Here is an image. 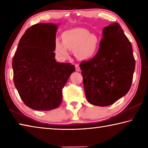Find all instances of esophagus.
Wrapping results in <instances>:
<instances>
[{"label":"esophagus","mask_w":148,"mask_h":148,"mask_svg":"<svg viewBox=\"0 0 148 148\" xmlns=\"http://www.w3.org/2000/svg\"><path fill=\"white\" fill-rule=\"evenodd\" d=\"M75 68H76V71H80V67L78 64H75Z\"/></svg>","instance_id":"34e87169"}]
</instances>
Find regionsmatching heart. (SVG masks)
Here are the masks:
<instances>
[{"mask_svg": "<svg viewBox=\"0 0 148 148\" xmlns=\"http://www.w3.org/2000/svg\"><path fill=\"white\" fill-rule=\"evenodd\" d=\"M62 40L56 39V51L62 59L69 56V50L74 51L75 57L80 60L91 58L96 53L99 45L97 35L90 34L88 30L76 28L64 32Z\"/></svg>", "mask_w": 148, "mask_h": 148, "instance_id": "1", "label": "heart"}]
</instances>
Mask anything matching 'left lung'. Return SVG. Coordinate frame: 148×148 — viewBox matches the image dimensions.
<instances>
[{
	"label": "left lung",
	"mask_w": 148,
	"mask_h": 148,
	"mask_svg": "<svg viewBox=\"0 0 148 148\" xmlns=\"http://www.w3.org/2000/svg\"><path fill=\"white\" fill-rule=\"evenodd\" d=\"M98 52L80 63L86 98L99 106L114 104L131 88L135 69L131 43L120 25L104 27Z\"/></svg>",
	"instance_id": "left-lung-1"
}]
</instances>
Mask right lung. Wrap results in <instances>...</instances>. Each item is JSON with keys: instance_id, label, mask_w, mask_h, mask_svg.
<instances>
[{"instance_id": "1", "label": "right lung", "mask_w": 148, "mask_h": 148, "mask_svg": "<svg viewBox=\"0 0 148 148\" xmlns=\"http://www.w3.org/2000/svg\"><path fill=\"white\" fill-rule=\"evenodd\" d=\"M57 25L38 23L27 29L12 60L14 82L25 104L50 110L61 104L62 90L75 66L55 59Z\"/></svg>"}]
</instances>
